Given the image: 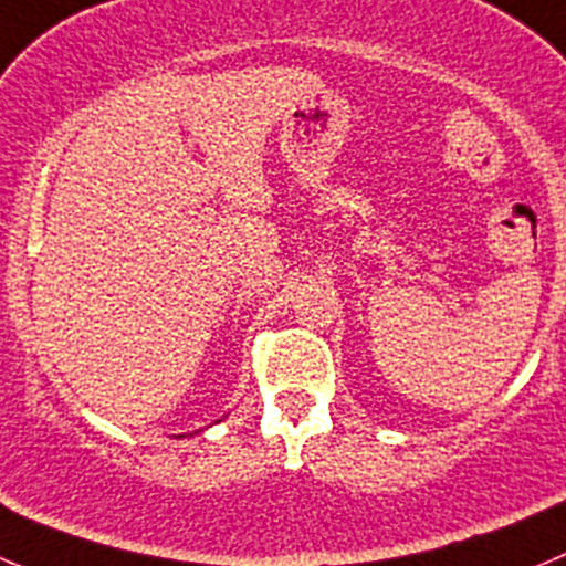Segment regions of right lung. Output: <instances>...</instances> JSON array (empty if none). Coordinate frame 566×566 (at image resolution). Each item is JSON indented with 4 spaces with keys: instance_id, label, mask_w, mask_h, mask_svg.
I'll list each match as a JSON object with an SVG mask.
<instances>
[{
    "instance_id": "1",
    "label": "right lung",
    "mask_w": 566,
    "mask_h": 566,
    "mask_svg": "<svg viewBox=\"0 0 566 566\" xmlns=\"http://www.w3.org/2000/svg\"><path fill=\"white\" fill-rule=\"evenodd\" d=\"M178 438H184V436H178Z\"/></svg>"
}]
</instances>
